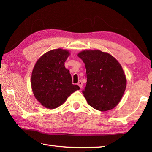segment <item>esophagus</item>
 Wrapping results in <instances>:
<instances>
[{
  "label": "esophagus",
  "instance_id": "esophagus-1",
  "mask_svg": "<svg viewBox=\"0 0 152 152\" xmlns=\"http://www.w3.org/2000/svg\"><path fill=\"white\" fill-rule=\"evenodd\" d=\"M78 86L80 87V89L82 88V86H83V83L81 81V80H79L78 82Z\"/></svg>",
  "mask_w": 152,
  "mask_h": 152
}]
</instances>
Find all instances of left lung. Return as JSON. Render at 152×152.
Returning <instances> with one entry per match:
<instances>
[{"instance_id":"left-lung-1","label":"left lung","mask_w":152,"mask_h":152,"mask_svg":"<svg viewBox=\"0 0 152 152\" xmlns=\"http://www.w3.org/2000/svg\"><path fill=\"white\" fill-rule=\"evenodd\" d=\"M78 56L86 64L87 83L82 91L88 104L105 112L120 102L127 86L121 65L112 55L99 50H85Z\"/></svg>"}]
</instances>
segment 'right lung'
<instances>
[{"mask_svg": "<svg viewBox=\"0 0 152 152\" xmlns=\"http://www.w3.org/2000/svg\"><path fill=\"white\" fill-rule=\"evenodd\" d=\"M69 50L58 48L43 54L35 63L31 74V88L34 97L48 109L63 104L79 86L72 84L69 70L64 62Z\"/></svg>", "mask_w": 152, "mask_h": 152, "instance_id": "right-lung-1", "label": "right lung"}]
</instances>
